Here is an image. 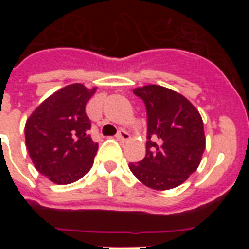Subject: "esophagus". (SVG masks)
<instances>
[{"instance_id":"1","label":"esophagus","mask_w":249,"mask_h":249,"mask_svg":"<svg viewBox=\"0 0 249 249\" xmlns=\"http://www.w3.org/2000/svg\"><path fill=\"white\" fill-rule=\"evenodd\" d=\"M129 138H131V135H129L128 132L123 131V129H121V131L118 132V135H117V140H120V141H123V142H124V141H128Z\"/></svg>"}]
</instances>
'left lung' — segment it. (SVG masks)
Instances as JSON below:
<instances>
[{"label": "left lung", "mask_w": 249, "mask_h": 249, "mask_svg": "<svg viewBox=\"0 0 249 249\" xmlns=\"http://www.w3.org/2000/svg\"><path fill=\"white\" fill-rule=\"evenodd\" d=\"M147 109L146 157L129 163L138 181L166 191L187 181L201 163L206 148L198 109L178 92L157 85L133 89Z\"/></svg>", "instance_id": "obj_1"}]
</instances>
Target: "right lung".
I'll list each match as a JSON object with an SVG mask.
<instances>
[{
  "instance_id": "add662e5",
  "label": "right lung",
  "mask_w": 249,
  "mask_h": 249,
  "mask_svg": "<svg viewBox=\"0 0 249 249\" xmlns=\"http://www.w3.org/2000/svg\"><path fill=\"white\" fill-rule=\"evenodd\" d=\"M97 91L68 85L46 98L26 121V147L41 175L57 184L78 181L93 166L98 143L89 131L86 105Z\"/></svg>"
}]
</instances>
